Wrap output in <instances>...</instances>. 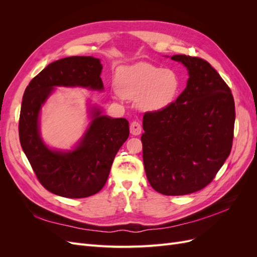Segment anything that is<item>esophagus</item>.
<instances>
[{"mask_svg": "<svg viewBox=\"0 0 257 257\" xmlns=\"http://www.w3.org/2000/svg\"><path fill=\"white\" fill-rule=\"evenodd\" d=\"M130 130H131V134H132V135H134V136L141 135V134H142V132H143V128H142L141 123H138V122H136V121H134V122H132V123H131Z\"/></svg>", "mask_w": 257, "mask_h": 257, "instance_id": "1", "label": "esophagus"}]
</instances>
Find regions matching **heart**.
<instances>
[{
	"label": "heart",
	"mask_w": 257,
	"mask_h": 257,
	"mask_svg": "<svg viewBox=\"0 0 257 257\" xmlns=\"http://www.w3.org/2000/svg\"><path fill=\"white\" fill-rule=\"evenodd\" d=\"M115 88L121 97L138 100L144 110L159 111L174 102L180 79L172 69L138 62L118 68Z\"/></svg>",
	"instance_id": "heart-1"
}]
</instances>
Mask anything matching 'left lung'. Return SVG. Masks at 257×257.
Wrapping results in <instances>:
<instances>
[{
    "mask_svg": "<svg viewBox=\"0 0 257 257\" xmlns=\"http://www.w3.org/2000/svg\"><path fill=\"white\" fill-rule=\"evenodd\" d=\"M189 73L176 102L146 112L142 135L148 181L164 195H186L213 180L231 150L235 102L228 85L207 61L175 54Z\"/></svg>",
    "mask_w": 257,
    "mask_h": 257,
    "instance_id": "left-lung-1",
    "label": "left lung"
}]
</instances>
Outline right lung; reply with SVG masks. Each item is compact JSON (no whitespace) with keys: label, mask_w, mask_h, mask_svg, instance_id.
Masks as SVG:
<instances>
[{"label":"right lung","mask_w":257,"mask_h":257,"mask_svg":"<svg viewBox=\"0 0 257 257\" xmlns=\"http://www.w3.org/2000/svg\"><path fill=\"white\" fill-rule=\"evenodd\" d=\"M100 60L68 57L54 61L31 80L22 97L19 139L22 150L46 190L67 198H83L103 189L116 152L130 135L128 121L90 107L91 121L72 150L51 149L41 136L42 107L56 87L103 91Z\"/></svg>","instance_id":"right-lung-1"}]
</instances>
